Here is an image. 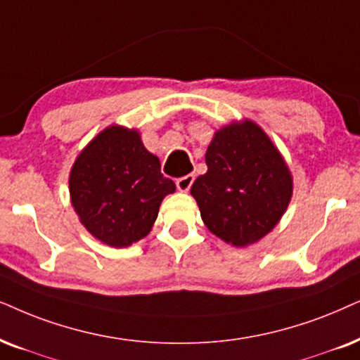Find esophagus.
Returning a JSON list of instances; mask_svg holds the SVG:
<instances>
[{"instance_id": "esophagus-1", "label": "esophagus", "mask_w": 360, "mask_h": 360, "mask_svg": "<svg viewBox=\"0 0 360 360\" xmlns=\"http://www.w3.org/2000/svg\"><path fill=\"white\" fill-rule=\"evenodd\" d=\"M193 180H195V175H191V174L185 175V176H180V179L175 180L176 188H179L180 191H188L191 184H193Z\"/></svg>"}]
</instances>
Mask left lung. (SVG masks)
<instances>
[{
	"label": "left lung",
	"mask_w": 360,
	"mask_h": 360,
	"mask_svg": "<svg viewBox=\"0 0 360 360\" xmlns=\"http://www.w3.org/2000/svg\"><path fill=\"white\" fill-rule=\"evenodd\" d=\"M208 170L191 185L208 230L235 246L261 240L286 212L292 180L286 163L258 125L231 124L214 134Z\"/></svg>",
	"instance_id": "left-lung-1"
}]
</instances>
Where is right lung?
<instances>
[{"instance_id": "right-lung-1", "label": "right lung", "mask_w": 360, "mask_h": 360, "mask_svg": "<svg viewBox=\"0 0 360 360\" xmlns=\"http://www.w3.org/2000/svg\"><path fill=\"white\" fill-rule=\"evenodd\" d=\"M69 190L82 225L105 245L122 248L148 235L175 184L135 130L109 127L77 157Z\"/></svg>"}]
</instances>
